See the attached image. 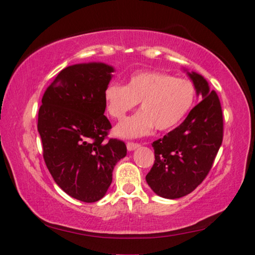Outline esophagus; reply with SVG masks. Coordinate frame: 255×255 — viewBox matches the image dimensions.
<instances>
[{
    "label": "esophagus",
    "mask_w": 255,
    "mask_h": 255,
    "mask_svg": "<svg viewBox=\"0 0 255 255\" xmlns=\"http://www.w3.org/2000/svg\"><path fill=\"white\" fill-rule=\"evenodd\" d=\"M140 147V144L137 143H127V149L128 150H135L136 148Z\"/></svg>",
    "instance_id": "1"
}]
</instances>
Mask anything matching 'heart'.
<instances>
[{
  "instance_id": "b5f03b06",
  "label": "heart",
  "mask_w": 255,
  "mask_h": 255,
  "mask_svg": "<svg viewBox=\"0 0 255 255\" xmlns=\"http://www.w3.org/2000/svg\"><path fill=\"white\" fill-rule=\"evenodd\" d=\"M195 96L190 81L154 71L133 73L127 85L114 81L105 89L107 111L115 119H124L140 102L141 110L116 127L115 133L123 138L146 136L154 127L170 130L188 114Z\"/></svg>"
}]
</instances>
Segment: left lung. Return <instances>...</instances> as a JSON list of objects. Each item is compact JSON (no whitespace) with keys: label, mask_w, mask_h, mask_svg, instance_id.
<instances>
[{"label":"left lung","mask_w":255,"mask_h":255,"mask_svg":"<svg viewBox=\"0 0 255 255\" xmlns=\"http://www.w3.org/2000/svg\"><path fill=\"white\" fill-rule=\"evenodd\" d=\"M185 72L202 100L180 126L152 144L155 162L146 175L150 189L166 199L187 196L204 181L223 141L218 96L204 76Z\"/></svg>","instance_id":"1"}]
</instances>
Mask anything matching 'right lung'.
<instances>
[{
  "label": "right lung",
  "mask_w": 255,
  "mask_h": 255,
  "mask_svg": "<svg viewBox=\"0 0 255 255\" xmlns=\"http://www.w3.org/2000/svg\"><path fill=\"white\" fill-rule=\"evenodd\" d=\"M114 72L99 62L67 66L47 88L38 112L47 169L64 192L83 202L105 197L127 154L124 141L107 139L105 89Z\"/></svg>",
  "instance_id": "add662e5"
}]
</instances>
